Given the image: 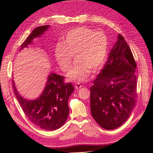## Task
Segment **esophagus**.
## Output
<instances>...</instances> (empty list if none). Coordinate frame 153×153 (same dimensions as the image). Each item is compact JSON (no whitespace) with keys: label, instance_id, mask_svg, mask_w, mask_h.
Returning <instances> with one entry per match:
<instances>
[{"label":"esophagus","instance_id":"34e87169","mask_svg":"<svg viewBox=\"0 0 153 153\" xmlns=\"http://www.w3.org/2000/svg\"><path fill=\"white\" fill-rule=\"evenodd\" d=\"M82 86V85L81 84H79V83H77V84H75V88H76V89H77V90L80 89V88H81Z\"/></svg>","mask_w":153,"mask_h":153}]
</instances>
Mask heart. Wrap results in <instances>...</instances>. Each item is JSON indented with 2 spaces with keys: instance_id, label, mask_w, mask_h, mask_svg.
I'll list each match as a JSON object with an SVG mask.
<instances>
[{
  "instance_id": "b5f03b06",
  "label": "heart",
  "mask_w": 153,
  "mask_h": 153,
  "mask_svg": "<svg viewBox=\"0 0 153 153\" xmlns=\"http://www.w3.org/2000/svg\"><path fill=\"white\" fill-rule=\"evenodd\" d=\"M108 39L103 31L82 27L72 29L54 47L56 62L63 71L70 67L74 54L76 61L67 77L71 81L81 82L89 77L91 69H99L105 61Z\"/></svg>"
}]
</instances>
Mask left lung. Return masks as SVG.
Returning a JSON list of instances; mask_svg holds the SVG:
<instances>
[{
	"label": "left lung",
	"mask_w": 153,
	"mask_h": 153,
	"mask_svg": "<svg viewBox=\"0 0 153 153\" xmlns=\"http://www.w3.org/2000/svg\"><path fill=\"white\" fill-rule=\"evenodd\" d=\"M136 63L122 35L91 87V110L102 128L114 130L130 117L137 100Z\"/></svg>",
	"instance_id": "8db88e82"
}]
</instances>
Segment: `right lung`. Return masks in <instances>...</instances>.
<instances>
[{"instance_id": "1", "label": "right lung", "mask_w": 153, "mask_h": 153, "mask_svg": "<svg viewBox=\"0 0 153 153\" xmlns=\"http://www.w3.org/2000/svg\"><path fill=\"white\" fill-rule=\"evenodd\" d=\"M50 26L43 25L36 28L21 45L20 50L27 47L34 38L42 35ZM13 82L16 98L28 118L35 126L45 130H56L61 128L69 115L68 99L74 91L70 83L64 82V77L51 74L40 97L35 100H27L19 94Z\"/></svg>"}]
</instances>
